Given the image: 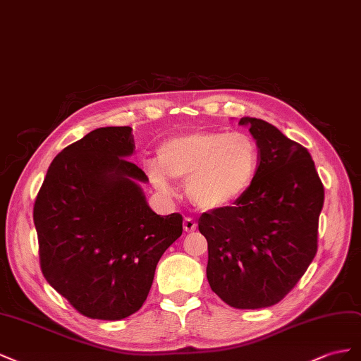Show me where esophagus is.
<instances>
[{
    "instance_id": "obj_1",
    "label": "esophagus",
    "mask_w": 361,
    "mask_h": 361,
    "mask_svg": "<svg viewBox=\"0 0 361 361\" xmlns=\"http://www.w3.org/2000/svg\"><path fill=\"white\" fill-rule=\"evenodd\" d=\"M197 222H195L192 218H186L183 221V230L186 231V233H192V231H195L197 230Z\"/></svg>"
}]
</instances>
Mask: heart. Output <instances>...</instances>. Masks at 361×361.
Listing matches in <instances>:
<instances>
[{
  "instance_id": "heart-1",
  "label": "heart",
  "mask_w": 361,
  "mask_h": 361,
  "mask_svg": "<svg viewBox=\"0 0 361 361\" xmlns=\"http://www.w3.org/2000/svg\"><path fill=\"white\" fill-rule=\"evenodd\" d=\"M259 161V147L246 133L195 131L163 142L157 163L148 164V177L161 193L172 190L171 180L186 181L195 207L219 212L248 193Z\"/></svg>"
}]
</instances>
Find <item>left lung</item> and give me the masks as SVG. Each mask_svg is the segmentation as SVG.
I'll use <instances>...</instances> for the list:
<instances>
[{"label": "left lung", "mask_w": 361, "mask_h": 361, "mask_svg": "<svg viewBox=\"0 0 361 361\" xmlns=\"http://www.w3.org/2000/svg\"><path fill=\"white\" fill-rule=\"evenodd\" d=\"M240 126L259 147L260 163L248 193L233 207L202 213L207 280L234 308L280 302L313 262L324 186L302 145L272 123L245 116Z\"/></svg>", "instance_id": "8db88e82"}]
</instances>
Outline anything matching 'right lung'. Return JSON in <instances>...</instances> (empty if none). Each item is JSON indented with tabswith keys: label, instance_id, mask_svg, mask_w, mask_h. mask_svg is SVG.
Here are the masks:
<instances>
[{
	"label": "right lung",
	"instance_id": "add662e5",
	"mask_svg": "<svg viewBox=\"0 0 361 361\" xmlns=\"http://www.w3.org/2000/svg\"><path fill=\"white\" fill-rule=\"evenodd\" d=\"M131 127L90 131L57 154L35 202L42 274L77 312L121 321L145 302L163 252L183 233L178 213L152 212L127 160Z\"/></svg>",
	"mask_w": 361,
	"mask_h": 361
}]
</instances>
